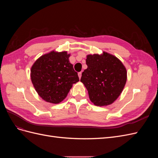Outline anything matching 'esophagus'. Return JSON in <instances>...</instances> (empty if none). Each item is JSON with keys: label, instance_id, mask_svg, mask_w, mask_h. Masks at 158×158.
Instances as JSON below:
<instances>
[{"label": "esophagus", "instance_id": "34e87169", "mask_svg": "<svg viewBox=\"0 0 158 158\" xmlns=\"http://www.w3.org/2000/svg\"><path fill=\"white\" fill-rule=\"evenodd\" d=\"M78 76H79V78L80 79V78H81V76H82V73H81V72H80V73H78Z\"/></svg>", "mask_w": 158, "mask_h": 158}]
</instances>
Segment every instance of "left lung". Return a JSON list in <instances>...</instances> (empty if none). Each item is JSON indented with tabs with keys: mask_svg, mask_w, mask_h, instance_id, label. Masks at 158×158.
<instances>
[{
	"mask_svg": "<svg viewBox=\"0 0 158 158\" xmlns=\"http://www.w3.org/2000/svg\"><path fill=\"white\" fill-rule=\"evenodd\" d=\"M87 69L80 81L88 92L91 102L97 106L113 103L121 94L127 82V70L116 56L103 55L87 56Z\"/></svg>",
	"mask_w": 158,
	"mask_h": 158,
	"instance_id": "obj_1",
	"label": "left lung"
}]
</instances>
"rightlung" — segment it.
I'll use <instances>...</instances> for the list:
<instances>
[{
	"label": "right lung",
	"mask_w": 158,
	"mask_h": 158,
	"mask_svg": "<svg viewBox=\"0 0 158 158\" xmlns=\"http://www.w3.org/2000/svg\"><path fill=\"white\" fill-rule=\"evenodd\" d=\"M66 51L54 52L40 57L31 69V79L36 92L45 102L59 103L73 84L79 81L78 73Z\"/></svg>",
	"instance_id": "obj_1"
}]
</instances>
